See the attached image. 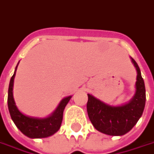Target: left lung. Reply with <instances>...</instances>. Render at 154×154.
I'll use <instances>...</instances> for the list:
<instances>
[{"label": "left lung", "instance_id": "left-lung-1", "mask_svg": "<svg viewBox=\"0 0 154 154\" xmlns=\"http://www.w3.org/2000/svg\"><path fill=\"white\" fill-rule=\"evenodd\" d=\"M137 72L136 94L129 103L111 106L88 94L87 112L91 123L99 132L111 136H122L132 129L143 115L146 102V90L141 71L134 59Z\"/></svg>", "mask_w": 154, "mask_h": 154}]
</instances>
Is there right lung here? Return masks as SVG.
Here are the masks:
<instances>
[{
	"label": "right lung",
	"instance_id": "add662e5",
	"mask_svg": "<svg viewBox=\"0 0 154 154\" xmlns=\"http://www.w3.org/2000/svg\"><path fill=\"white\" fill-rule=\"evenodd\" d=\"M15 75H16V71L14 75L11 78L10 84H9L7 104H8V109H9L11 117L16 124V126L24 135H26L30 138H43L54 134L61 126L63 120V110L69 102V100H70L71 96H68L64 98L60 102L58 108L55 110L52 116L47 118L38 119V118L26 116L23 115L22 112H20L15 105L13 94H12Z\"/></svg>",
	"mask_w": 154,
	"mask_h": 154
}]
</instances>
